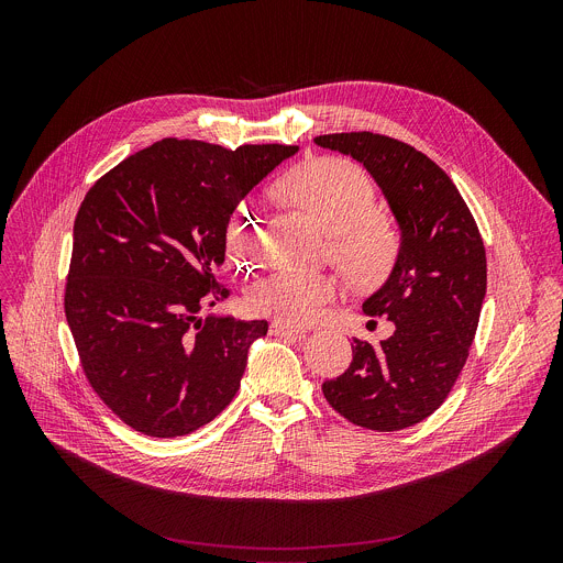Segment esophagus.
Wrapping results in <instances>:
<instances>
[{
    "label": "esophagus",
    "mask_w": 563,
    "mask_h": 563,
    "mask_svg": "<svg viewBox=\"0 0 563 563\" xmlns=\"http://www.w3.org/2000/svg\"><path fill=\"white\" fill-rule=\"evenodd\" d=\"M269 334L272 336H296V334H302V330L291 323H283V320H274V323L269 325Z\"/></svg>",
    "instance_id": "obj_1"
}]
</instances>
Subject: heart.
<instances>
[{
    "label": "heart",
    "instance_id": "obj_1",
    "mask_svg": "<svg viewBox=\"0 0 563 563\" xmlns=\"http://www.w3.org/2000/svg\"><path fill=\"white\" fill-rule=\"evenodd\" d=\"M291 194L316 216L334 227L332 247L343 272L356 283L380 278L398 250L394 229L374 218V189L365 174L339 159L302 172ZM269 240V227L256 202L245 200L229 218V245L240 261H252ZM334 294V283L318 276L274 274L258 280L247 296L254 311L285 318H307Z\"/></svg>",
    "mask_w": 563,
    "mask_h": 563
}]
</instances>
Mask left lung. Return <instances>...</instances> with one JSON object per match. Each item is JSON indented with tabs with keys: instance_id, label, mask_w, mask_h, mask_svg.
Listing matches in <instances>:
<instances>
[{
	"instance_id": "1",
	"label": "left lung",
	"mask_w": 563,
	"mask_h": 563,
	"mask_svg": "<svg viewBox=\"0 0 563 563\" xmlns=\"http://www.w3.org/2000/svg\"><path fill=\"white\" fill-rule=\"evenodd\" d=\"M316 144L363 163L400 229L389 278L363 302L394 334L378 345L354 339L350 367L323 394L354 426L404 430L443 404L467 361L488 280L484 240L450 176L415 146L369 131Z\"/></svg>"
}]
</instances>
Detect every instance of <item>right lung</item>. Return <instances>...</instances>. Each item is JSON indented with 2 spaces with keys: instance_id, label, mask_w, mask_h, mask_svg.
I'll return each instance as SVG.
<instances>
[{
  "instance_id": "1",
  "label": "right lung",
  "mask_w": 563,
  "mask_h": 563,
  "mask_svg": "<svg viewBox=\"0 0 563 563\" xmlns=\"http://www.w3.org/2000/svg\"><path fill=\"white\" fill-rule=\"evenodd\" d=\"M296 151L165 137L79 205L64 311L91 387L135 432L191 434L235 396L267 320L200 311L229 296L213 274L233 209Z\"/></svg>"
}]
</instances>
